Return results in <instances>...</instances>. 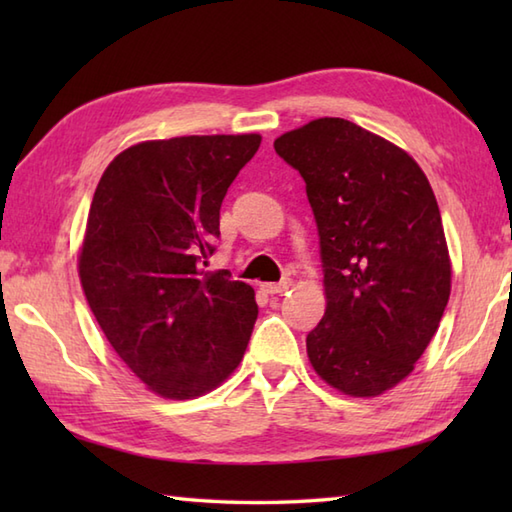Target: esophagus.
<instances>
[{
  "mask_svg": "<svg viewBox=\"0 0 512 512\" xmlns=\"http://www.w3.org/2000/svg\"><path fill=\"white\" fill-rule=\"evenodd\" d=\"M292 288V281L290 279H281L277 284H264V290L270 292V295H279V292H286Z\"/></svg>",
  "mask_w": 512,
  "mask_h": 512,
  "instance_id": "obj_1",
  "label": "esophagus"
}]
</instances>
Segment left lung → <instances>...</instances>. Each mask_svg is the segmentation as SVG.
<instances>
[{
	"instance_id": "left-lung-1",
	"label": "left lung",
	"mask_w": 512,
	"mask_h": 512,
	"mask_svg": "<svg viewBox=\"0 0 512 512\" xmlns=\"http://www.w3.org/2000/svg\"><path fill=\"white\" fill-rule=\"evenodd\" d=\"M306 182L328 308L308 339L325 383L378 396L411 374L451 295L442 217L418 162L345 118L275 140Z\"/></svg>"
}]
</instances>
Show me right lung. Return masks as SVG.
<instances>
[{
    "label": "right lung",
    "mask_w": 512,
    "mask_h": 512,
    "mask_svg": "<svg viewBox=\"0 0 512 512\" xmlns=\"http://www.w3.org/2000/svg\"><path fill=\"white\" fill-rule=\"evenodd\" d=\"M259 134L147 140L105 169L85 228L79 277L107 341L156 391L184 400L215 389L242 361L255 290L204 266L220 206Z\"/></svg>",
    "instance_id": "1"
}]
</instances>
